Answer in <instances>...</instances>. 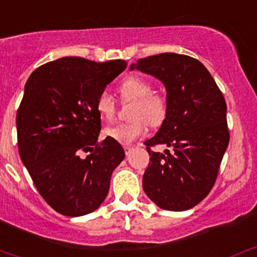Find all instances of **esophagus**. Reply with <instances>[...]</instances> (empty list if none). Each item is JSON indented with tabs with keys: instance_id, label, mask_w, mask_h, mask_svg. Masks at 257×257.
I'll return each instance as SVG.
<instances>
[{
	"instance_id": "esophagus-1",
	"label": "esophagus",
	"mask_w": 257,
	"mask_h": 257,
	"mask_svg": "<svg viewBox=\"0 0 257 257\" xmlns=\"http://www.w3.org/2000/svg\"><path fill=\"white\" fill-rule=\"evenodd\" d=\"M132 150H133V147H131V145H124V152H125L126 155L131 154Z\"/></svg>"
}]
</instances>
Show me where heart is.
Segmentation results:
<instances>
[{
  "instance_id": "b5f03b06",
  "label": "heart",
  "mask_w": 257,
  "mask_h": 257,
  "mask_svg": "<svg viewBox=\"0 0 257 257\" xmlns=\"http://www.w3.org/2000/svg\"><path fill=\"white\" fill-rule=\"evenodd\" d=\"M153 87L148 80L141 77H128L119 85V93L126 102H134L132 118L129 123H120L109 126L104 131L105 137L120 144H132L147 134L148 124L160 125L168 112V102L164 94L152 92ZM97 110L105 121L113 120L116 112V104L108 93H102L97 99Z\"/></svg>"
}]
</instances>
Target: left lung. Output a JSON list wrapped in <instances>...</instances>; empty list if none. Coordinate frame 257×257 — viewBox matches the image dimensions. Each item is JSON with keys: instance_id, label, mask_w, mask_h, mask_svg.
I'll use <instances>...</instances> for the list:
<instances>
[{"instance_id": "obj_1", "label": "left lung", "mask_w": 257, "mask_h": 257, "mask_svg": "<svg viewBox=\"0 0 257 257\" xmlns=\"http://www.w3.org/2000/svg\"><path fill=\"white\" fill-rule=\"evenodd\" d=\"M162 80L168 112L162 126L145 142L150 163L143 189L159 208L184 211L198 205L216 180L229 144L226 103L201 62L177 53L141 58L131 66ZM163 144L166 154L150 148Z\"/></svg>"}]
</instances>
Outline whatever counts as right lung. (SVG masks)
Segmentation results:
<instances>
[{"mask_svg":"<svg viewBox=\"0 0 257 257\" xmlns=\"http://www.w3.org/2000/svg\"><path fill=\"white\" fill-rule=\"evenodd\" d=\"M125 68L121 59L64 57L38 67L26 83L16 116L18 152L38 193L59 214H89L107 198L125 154L108 137L98 143L97 99Z\"/></svg>","mask_w":257,"mask_h":257,"instance_id":"right-lung-1","label":"right lung"}]
</instances>
